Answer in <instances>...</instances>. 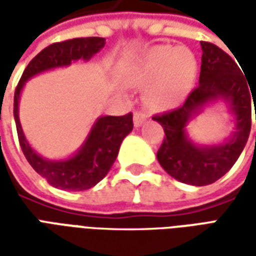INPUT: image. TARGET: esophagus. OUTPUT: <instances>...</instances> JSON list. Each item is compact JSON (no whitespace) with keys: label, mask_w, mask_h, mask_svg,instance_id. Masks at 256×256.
I'll return each mask as SVG.
<instances>
[{"label":"esophagus","mask_w":256,"mask_h":256,"mask_svg":"<svg viewBox=\"0 0 256 256\" xmlns=\"http://www.w3.org/2000/svg\"><path fill=\"white\" fill-rule=\"evenodd\" d=\"M148 119V115H146V112L144 111H136L134 112V124L138 128L141 126L142 123H145V120Z\"/></svg>","instance_id":"34e87169"}]
</instances>
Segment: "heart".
Listing matches in <instances>:
<instances>
[{
  "label": "heart",
  "mask_w": 256,
  "mask_h": 256,
  "mask_svg": "<svg viewBox=\"0 0 256 256\" xmlns=\"http://www.w3.org/2000/svg\"><path fill=\"white\" fill-rule=\"evenodd\" d=\"M198 74V60L189 49L158 45L128 64L126 76L134 84L154 82L146 98L150 106L167 108L182 101Z\"/></svg>",
  "instance_id": "heart-1"
}]
</instances>
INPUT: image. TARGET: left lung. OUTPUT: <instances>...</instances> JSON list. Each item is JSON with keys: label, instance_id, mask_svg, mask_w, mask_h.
<instances>
[{"label": "left lung", "instance_id": "obj_1", "mask_svg": "<svg viewBox=\"0 0 256 256\" xmlns=\"http://www.w3.org/2000/svg\"><path fill=\"white\" fill-rule=\"evenodd\" d=\"M200 45L203 54L198 86L189 93L182 106L152 116L163 126L166 134L158 150L160 166L178 181L196 186L215 182L236 163L251 132L254 97L248 80L228 53L211 42L202 41ZM218 96L231 106L236 116L238 132L225 144L202 148L188 141L184 126L192 113Z\"/></svg>", "mask_w": 256, "mask_h": 256}]
</instances>
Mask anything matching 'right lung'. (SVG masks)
Segmentation results:
<instances>
[{"label":"right lung","instance_id":"right-lung-1","mask_svg":"<svg viewBox=\"0 0 256 256\" xmlns=\"http://www.w3.org/2000/svg\"><path fill=\"white\" fill-rule=\"evenodd\" d=\"M106 40L100 36L72 38L54 42L36 54L23 71L14 90V116L19 144L26 159L40 176L46 178L52 186L64 190H86L106 177L116 159L123 138L133 130V114L123 116H102L97 119L89 137L78 154L67 160H46L27 142L19 122V97L26 80L50 68L63 67L74 60H89L102 49Z\"/></svg>","mask_w":256,"mask_h":256}]
</instances>
